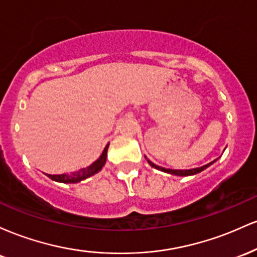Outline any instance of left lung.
<instances>
[{
    "label": "left lung",
    "instance_id": "8db88e82",
    "mask_svg": "<svg viewBox=\"0 0 257 257\" xmlns=\"http://www.w3.org/2000/svg\"><path fill=\"white\" fill-rule=\"evenodd\" d=\"M147 162H149V164L151 166L152 168H155V169H158V170H162V172L164 173H169V174H173V175H178V176H187V175H194V174H198L202 172V170H204L208 168L210 164H213L214 162H211V163L206 164V166H203L200 168H194V169H190V170H174V169H166V168H162V167H158L156 166L155 163H152L151 161H149L147 159Z\"/></svg>",
    "mask_w": 257,
    "mask_h": 257
}]
</instances>
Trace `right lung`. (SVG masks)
<instances>
[{"label": "right lung", "instance_id": "add662e5", "mask_svg": "<svg viewBox=\"0 0 257 257\" xmlns=\"http://www.w3.org/2000/svg\"><path fill=\"white\" fill-rule=\"evenodd\" d=\"M107 147L108 145L105 147L104 151H102V155L100 156L99 159H96L91 166L88 168H83V169H79L77 172H73L72 174H61V175H51L48 174V178L54 180V181L58 182H64V184H75V182H79L82 180L89 178V176L94 175L98 172L101 170V168L104 167L105 162H106V157H107Z\"/></svg>", "mask_w": 257, "mask_h": 257}]
</instances>
